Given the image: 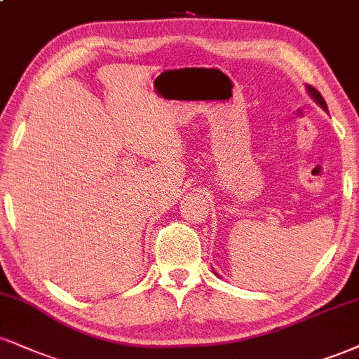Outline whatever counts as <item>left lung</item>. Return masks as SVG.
Returning a JSON list of instances; mask_svg holds the SVG:
<instances>
[{
    "mask_svg": "<svg viewBox=\"0 0 359 359\" xmlns=\"http://www.w3.org/2000/svg\"><path fill=\"white\" fill-rule=\"evenodd\" d=\"M308 92H309L311 97H313V100H314V102H318V103H319V107H321L323 110H326V111H327V105H326L325 98L321 97V93H319L318 90L314 88V86H311V85H308Z\"/></svg>",
    "mask_w": 359,
    "mask_h": 359,
    "instance_id": "obj_1",
    "label": "left lung"
}]
</instances>
